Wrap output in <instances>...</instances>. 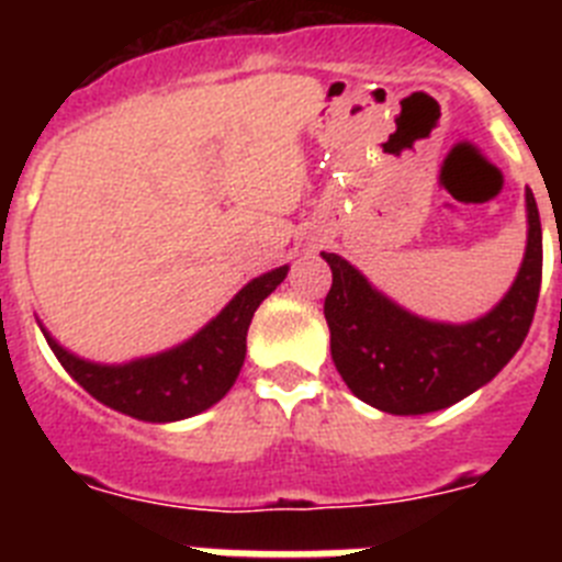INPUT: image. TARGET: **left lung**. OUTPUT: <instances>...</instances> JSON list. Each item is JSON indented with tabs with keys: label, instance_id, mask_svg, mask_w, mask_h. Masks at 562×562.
Segmentation results:
<instances>
[{
	"label": "left lung",
	"instance_id": "8db88e82",
	"mask_svg": "<svg viewBox=\"0 0 562 562\" xmlns=\"http://www.w3.org/2000/svg\"><path fill=\"white\" fill-rule=\"evenodd\" d=\"M526 252L513 286L470 324H439L402 310L337 252L324 315L331 360L357 400L394 416H419L456 405L493 380L532 326L543 276V233L532 191H526Z\"/></svg>",
	"mask_w": 562,
	"mask_h": 562
}]
</instances>
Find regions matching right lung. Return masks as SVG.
Returning a JSON list of instances; mask_svg holds the SVG:
<instances>
[{
    "label": "right lung",
    "instance_id": "add662e5",
    "mask_svg": "<svg viewBox=\"0 0 562 562\" xmlns=\"http://www.w3.org/2000/svg\"><path fill=\"white\" fill-rule=\"evenodd\" d=\"M286 270L290 267L284 265L252 278L250 284L233 295L220 315L180 346L117 366L83 360L64 349L42 324L38 326L67 374L98 402L132 419L160 422V425L180 422L207 411L233 389L238 371L245 366L247 329L252 315L261 301L284 281Z\"/></svg>",
    "mask_w": 562,
    "mask_h": 562
}]
</instances>
